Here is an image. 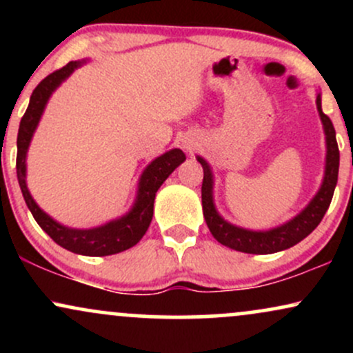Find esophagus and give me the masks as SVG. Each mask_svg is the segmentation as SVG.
<instances>
[{
  "label": "esophagus",
  "mask_w": 353,
  "mask_h": 353,
  "mask_svg": "<svg viewBox=\"0 0 353 353\" xmlns=\"http://www.w3.org/2000/svg\"><path fill=\"white\" fill-rule=\"evenodd\" d=\"M188 151L192 152V145H188Z\"/></svg>",
  "instance_id": "obj_1"
}]
</instances>
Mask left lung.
Listing matches in <instances>:
<instances>
[{"mask_svg":"<svg viewBox=\"0 0 353 353\" xmlns=\"http://www.w3.org/2000/svg\"><path fill=\"white\" fill-rule=\"evenodd\" d=\"M317 109L320 119L323 123L327 136V164H325V177H323L322 188L317 196L305 209L294 217L292 221L281 228L265 230V232H254V230H245L236 225L229 224L217 214L212 202V172H210L209 164L202 157H197L202 169H204V179H202V212H204L205 224L217 242L222 245H228L230 249L239 250L245 254H274L279 250H285L289 247L305 239L309 234L320 224L327 209H329L332 197H334L335 185H337L339 177V161L340 152L337 139H335V129L332 124L330 117L323 114L322 104H320V96H317Z\"/></svg>","mask_w":353,"mask_h":353,"instance_id":"1","label":"left lung"}]
</instances>
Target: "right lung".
Masks as SVG:
<instances>
[{
	"instance_id": "add662e5",
	"label": "right lung",
	"mask_w": 353,
	"mask_h": 353,
	"mask_svg": "<svg viewBox=\"0 0 353 353\" xmlns=\"http://www.w3.org/2000/svg\"><path fill=\"white\" fill-rule=\"evenodd\" d=\"M81 61H70L66 66L61 70L51 72L44 78L38 86L34 88L33 94H31L30 106L21 117L18 131V154H16V174H18L19 188H21L23 197L26 201V205L30 208L31 214L36 219L44 232L50 236L56 244H59L64 249L71 250L74 254L81 255H111L123 252V250L131 249L137 242L143 239L148 230L149 224L152 221L154 214V197H156L157 189L163 185V182L168 179L169 174L177 168L181 163H184L185 156L181 149H172V151L163 154L152 161L151 164L145 168V171L141 176L139 182V192H137V201L128 216L117 219V221L109 222L106 225H101L96 229L79 230V229H68L64 225L54 222L50 216L43 212L41 209L36 205V202L28 192L26 181V151L30 145L31 137L36 125L39 123V117L43 114V109L46 106L48 99H50L51 92L63 83L68 76L71 74L76 68L81 66Z\"/></svg>"
}]
</instances>
